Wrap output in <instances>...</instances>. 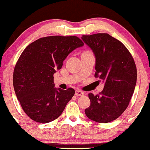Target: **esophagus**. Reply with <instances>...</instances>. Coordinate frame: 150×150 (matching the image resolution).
<instances>
[{"label":"esophagus","mask_w":150,"mask_h":150,"mask_svg":"<svg viewBox=\"0 0 150 150\" xmlns=\"http://www.w3.org/2000/svg\"><path fill=\"white\" fill-rule=\"evenodd\" d=\"M84 92L81 91L80 90H76L75 91V95L77 96H83L84 95Z\"/></svg>","instance_id":"34e87169"}]
</instances>
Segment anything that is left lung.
<instances>
[{
	"instance_id": "1",
	"label": "left lung",
	"mask_w": 150,
	"mask_h": 150,
	"mask_svg": "<svg viewBox=\"0 0 150 150\" xmlns=\"http://www.w3.org/2000/svg\"><path fill=\"white\" fill-rule=\"evenodd\" d=\"M81 38L95 56V76L104 83L101 93L88 94L91 105L85 113L96 122H111L125 111L134 93L137 82L134 59L123 44L106 33Z\"/></svg>"
}]
</instances>
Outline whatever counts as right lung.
Listing matches in <instances>:
<instances>
[{
  "mask_svg": "<svg viewBox=\"0 0 150 150\" xmlns=\"http://www.w3.org/2000/svg\"><path fill=\"white\" fill-rule=\"evenodd\" d=\"M83 46L76 36L40 38L25 49L13 72L15 93L32 120L47 123L59 117L75 93L55 88L54 74L72 51Z\"/></svg>",
  "mask_w": 150,
  "mask_h": 150,
  "instance_id": "add662e5",
  "label": "right lung"
}]
</instances>
